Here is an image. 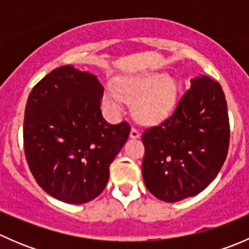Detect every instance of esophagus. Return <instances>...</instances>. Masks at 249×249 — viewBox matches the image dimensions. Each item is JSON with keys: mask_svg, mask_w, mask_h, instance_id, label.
Returning a JSON list of instances; mask_svg holds the SVG:
<instances>
[{"mask_svg": "<svg viewBox=\"0 0 249 249\" xmlns=\"http://www.w3.org/2000/svg\"><path fill=\"white\" fill-rule=\"evenodd\" d=\"M140 137H141V134H140V132L137 131L136 129H134V127H132L131 131H130V139L136 140V139H140Z\"/></svg>", "mask_w": 249, "mask_h": 249, "instance_id": "esophagus-1", "label": "esophagus"}]
</instances>
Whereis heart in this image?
I'll return each mask as SVG.
<instances>
[{
	"label": "heart",
	"instance_id": "1",
	"mask_svg": "<svg viewBox=\"0 0 249 249\" xmlns=\"http://www.w3.org/2000/svg\"><path fill=\"white\" fill-rule=\"evenodd\" d=\"M178 91V83L165 72L123 76L115 79L114 89H106L104 105L112 114H118L124 101L134 102L135 118L141 124L155 126L169 119L177 104Z\"/></svg>",
	"mask_w": 249,
	"mask_h": 249
}]
</instances>
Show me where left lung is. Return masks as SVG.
I'll return each instance as SVG.
<instances>
[{
	"label": "left lung",
	"mask_w": 249,
	"mask_h": 249,
	"mask_svg": "<svg viewBox=\"0 0 249 249\" xmlns=\"http://www.w3.org/2000/svg\"><path fill=\"white\" fill-rule=\"evenodd\" d=\"M229 137L220 84L202 74L192 78L172 117L143 132L142 175L147 189L165 202L201 193L222 169Z\"/></svg>",
	"instance_id": "left-lung-1"
}]
</instances>
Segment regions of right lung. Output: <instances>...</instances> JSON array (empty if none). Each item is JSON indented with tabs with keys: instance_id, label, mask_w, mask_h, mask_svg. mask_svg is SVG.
Here are the masks:
<instances>
[{
	"instance_id": "right-lung-1",
	"label": "right lung",
	"mask_w": 249,
	"mask_h": 249,
	"mask_svg": "<svg viewBox=\"0 0 249 249\" xmlns=\"http://www.w3.org/2000/svg\"><path fill=\"white\" fill-rule=\"evenodd\" d=\"M102 96L97 77L72 65L53 70L30 92L25 157L39 187L60 201L80 205L99 196L129 137L127 123L104 119Z\"/></svg>"
}]
</instances>
